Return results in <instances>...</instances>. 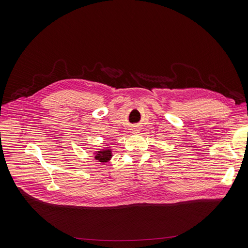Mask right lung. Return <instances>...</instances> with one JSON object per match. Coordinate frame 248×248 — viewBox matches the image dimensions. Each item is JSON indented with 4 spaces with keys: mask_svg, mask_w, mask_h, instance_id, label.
<instances>
[{
    "mask_svg": "<svg viewBox=\"0 0 248 248\" xmlns=\"http://www.w3.org/2000/svg\"><path fill=\"white\" fill-rule=\"evenodd\" d=\"M95 154V159L98 160L101 163H106L108 162L109 160H111L112 158V150L109 148H106V149H102L100 151H97Z\"/></svg>",
    "mask_w": 248,
    "mask_h": 248,
    "instance_id": "add662e5",
    "label": "right lung"
}]
</instances>
